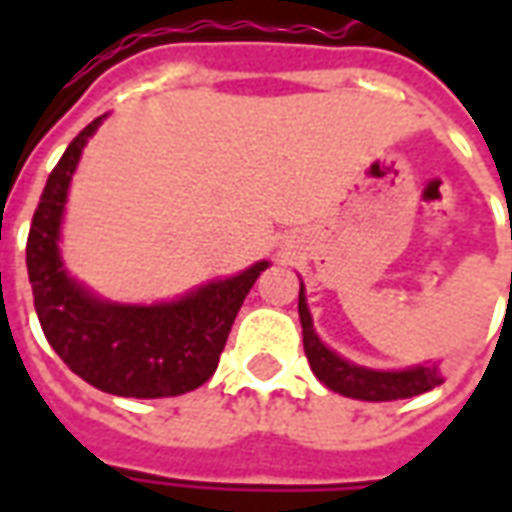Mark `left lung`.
I'll list each match as a JSON object with an SVG mask.
<instances>
[{
	"mask_svg": "<svg viewBox=\"0 0 512 512\" xmlns=\"http://www.w3.org/2000/svg\"><path fill=\"white\" fill-rule=\"evenodd\" d=\"M299 318L301 334H304V354L310 359L312 373L332 392L378 403V400L422 395V392L441 384V373L436 365H419L411 367V370H367V367L351 365L343 356L329 351L312 329L310 310H307V299H304V285L299 290Z\"/></svg>",
	"mask_w": 512,
	"mask_h": 512,
	"instance_id": "obj_1",
	"label": "left lung"
}]
</instances>
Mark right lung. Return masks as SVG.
<instances>
[{"instance_id": "obj_1", "label": "right lung", "mask_w": 512, "mask_h": 512, "mask_svg": "<svg viewBox=\"0 0 512 512\" xmlns=\"http://www.w3.org/2000/svg\"><path fill=\"white\" fill-rule=\"evenodd\" d=\"M104 117L79 131L62 153L32 216L27 271L35 312L57 356L95 389L120 397L183 395L213 376L235 315L268 263L150 307L101 301L76 285L62 268L57 241L73 169Z\"/></svg>"}]
</instances>
